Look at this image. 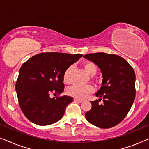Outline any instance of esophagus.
<instances>
[{"instance_id": "esophagus-1", "label": "esophagus", "mask_w": 149, "mask_h": 149, "mask_svg": "<svg viewBox=\"0 0 149 149\" xmlns=\"http://www.w3.org/2000/svg\"><path fill=\"white\" fill-rule=\"evenodd\" d=\"M74 101H76V102H81L83 101V100H81V99H78V98H74Z\"/></svg>"}]
</instances>
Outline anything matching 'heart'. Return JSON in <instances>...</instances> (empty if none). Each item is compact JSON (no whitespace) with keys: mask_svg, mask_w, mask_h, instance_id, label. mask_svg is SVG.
<instances>
[{"mask_svg":"<svg viewBox=\"0 0 149 149\" xmlns=\"http://www.w3.org/2000/svg\"><path fill=\"white\" fill-rule=\"evenodd\" d=\"M84 66L88 74L92 75H95L97 72V67L95 63L92 61H86L84 63ZM72 66H70L66 69L63 74V81L66 84H70L72 82L71 79V72L72 71ZM94 91V87L90 84H74L70 86L68 89V93L70 96H74L76 98H83L88 94L93 93Z\"/></svg>","mask_w":149,"mask_h":149,"instance_id":"1","label":"heart"}]
</instances>
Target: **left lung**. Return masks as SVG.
<instances>
[{
    "label": "left lung",
    "mask_w": 149,
    "mask_h": 149,
    "mask_svg": "<svg viewBox=\"0 0 149 149\" xmlns=\"http://www.w3.org/2000/svg\"><path fill=\"white\" fill-rule=\"evenodd\" d=\"M84 58L95 63L101 71L102 86L96 93L100 98L91 101V109L85 113L87 121L100 128L116 126L125 118L136 96L134 69L124 58L116 54L96 53ZM103 99L104 104L98 102Z\"/></svg>",
    "instance_id": "left-lung-1"
}]
</instances>
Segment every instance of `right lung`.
Segmentation results:
<instances>
[{
    "mask_svg": "<svg viewBox=\"0 0 149 149\" xmlns=\"http://www.w3.org/2000/svg\"><path fill=\"white\" fill-rule=\"evenodd\" d=\"M83 54L42 53L33 56L21 67L15 89L23 113L39 125L53 124L63 116L74 98L56 96L64 91L63 74Z\"/></svg>",
    "mask_w": 149,
    "mask_h": 149,
    "instance_id": "add662e5",
    "label": "right lung"
}]
</instances>
